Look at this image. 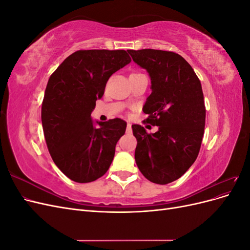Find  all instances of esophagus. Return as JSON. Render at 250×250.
<instances>
[{
	"mask_svg": "<svg viewBox=\"0 0 250 250\" xmlns=\"http://www.w3.org/2000/svg\"><path fill=\"white\" fill-rule=\"evenodd\" d=\"M126 132H127V133H131V132H132V128H131V124H130V123H127Z\"/></svg>",
	"mask_w": 250,
	"mask_h": 250,
	"instance_id": "1",
	"label": "esophagus"
}]
</instances>
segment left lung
<instances>
[{
    "mask_svg": "<svg viewBox=\"0 0 250 250\" xmlns=\"http://www.w3.org/2000/svg\"><path fill=\"white\" fill-rule=\"evenodd\" d=\"M133 62L146 70L151 93L143 106L148 123L158 126L147 133L132 125L137 138L134 158L148 180L167 185L188 170L198 156L206 125L201 83L187 60L174 52L128 50Z\"/></svg>",
    "mask_w": 250,
    "mask_h": 250,
    "instance_id": "8db88e82",
    "label": "left lung"
}]
</instances>
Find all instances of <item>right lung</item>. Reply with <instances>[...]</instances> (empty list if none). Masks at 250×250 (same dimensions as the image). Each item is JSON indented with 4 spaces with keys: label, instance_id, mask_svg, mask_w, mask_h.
Wrapping results in <instances>:
<instances>
[{
    "label": "right lung",
    "instance_id": "right-lung-1",
    "mask_svg": "<svg viewBox=\"0 0 250 250\" xmlns=\"http://www.w3.org/2000/svg\"><path fill=\"white\" fill-rule=\"evenodd\" d=\"M130 62L124 50H80L51 75L42 105L43 134L53 162L73 181H94L112 163L127 123L90 115L109 77Z\"/></svg>",
    "mask_w": 250,
    "mask_h": 250
}]
</instances>
